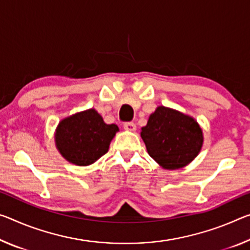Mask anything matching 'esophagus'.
Returning <instances> with one entry per match:
<instances>
[{
    "label": "esophagus",
    "mask_w": 250,
    "mask_h": 250,
    "mask_svg": "<svg viewBox=\"0 0 250 250\" xmlns=\"http://www.w3.org/2000/svg\"><path fill=\"white\" fill-rule=\"evenodd\" d=\"M124 128L125 130H128V131L133 132V131H136V130H137V125H134L133 122H125V124L124 125Z\"/></svg>",
    "instance_id": "obj_1"
}]
</instances>
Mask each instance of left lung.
Instances as JSON below:
<instances>
[{
	"label": "left lung",
	"instance_id": "1",
	"mask_svg": "<svg viewBox=\"0 0 250 250\" xmlns=\"http://www.w3.org/2000/svg\"><path fill=\"white\" fill-rule=\"evenodd\" d=\"M140 134L149 156L169 170L190 164L204 142L203 130L195 119L164 105L150 114Z\"/></svg>",
	"mask_w": 250,
	"mask_h": 250
}]
</instances>
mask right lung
<instances>
[{
    "label": "right lung",
    "instance_id": "obj_1",
    "mask_svg": "<svg viewBox=\"0 0 250 250\" xmlns=\"http://www.w3.org/2000/svg\"><path fill=\"white\" fill-rule=\"evenodd\" d=\"M117 131V125L104 124L96 110L89 109L60 121L55 130V146L71 164L89 166L108 152Z\"/></svg>",
    "mask_w": 250,
    "mask_h": 250
}]
</instances>
